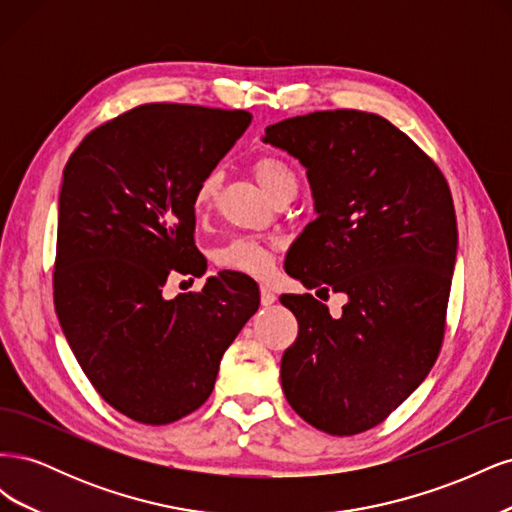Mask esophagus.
I'll use <instances>...</instances> for the list:
<instances>
[{"label":"esophagus","mask_w":512,"mask_h":512,"mask_svg":"<svg viewBox=\"0 0 512 512\" xmlns=\"http://www.w3.org/2000/svg\"><path fill=\"white\" fill-rule=\"evenodd\" d=\"M260 303L262 305H273L275 303V292L267 284L260 286Z\"/></svg>","instance_id":"esophagus-1"}]
</instances>
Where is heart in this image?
Returning a JSON list of instances; mask_svg holds the SVG:
<instances>
[{
  "instance_id": "heart-1",
  "label": "heart",
  "mask_w": 512,
  "mask_h": 512,
  "mask_svg": "<svg viewBox=\"0 0 512 512\" xmlns=\"http://www.w3.org/2000/svg\"><path fill=\"white\" fill-rule=\"evenodd\" d=\"M252 170L275 200L284 196L290 190H297V175L294 170L277 156H262L254 158ZM222 188V173L220 170H209V173L198 181L194 192V211L198 218H205L213 207L215 198ZM280 247L277 241H260L254 237H232L215 250L213 258L222 269L252 275V277H267L273 271V252Z\"/></svg>"
}]
</instances>
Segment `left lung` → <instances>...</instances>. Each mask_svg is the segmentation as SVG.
<instances>
[{"instance_id":"1","label":"left lung","mask_w":512,"mask_h":512,"mask_svg":"<svg viewBox=\"0 0 512 512\" xmlns=\"http://www.w3.org/2000/svg\"><path fill=\"white\" fill-rule=\"evenodd\" d=\"M265 143L307 168L316 200L318 218L290 247L286 273L348 297L333 318L312 294H282L299 322L282 389L309 425L354 436L406 401L440 354L457 256L451 188L410 136L374 113L290 117L265 130Z\"/></svg>"}]
</instances>
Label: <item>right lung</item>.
Masks as SVG:
<instances>
[{"instance_id": "obj_1", "label": "right lung", "mask_w": 512, "mask_h": 512, "mask_svg": "<svg viewBox=\"0 0 512 512\" xmlns=\"http://www.w3.org/2000/svg\"><path fill=\"white\" fill-rule=\"evenodd\" d=\"M250 121L247 111L143 104L91 130L64 168L55 312L98 395L132 421L168 425L203 406L260 305L256 282L230 271L200 292L162 294L168 275L205 271L196 185Z\"/></svg>"}]
</instances>
